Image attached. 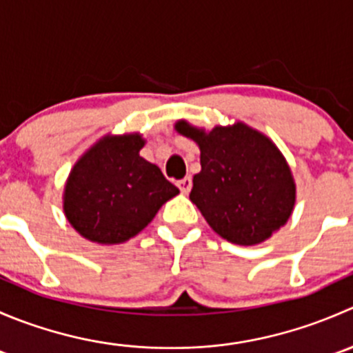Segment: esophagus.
I'll return each mask as SVG.
<instances>
[{
  "mask_svg": "<svg viewBox=\"0 0 353 353\" xmlns=\"http://www.w3.org/2000/svg\"><path fill=\"white\" fill-rule=\"evenodd\" d=\"M177 188L181 190V193L188 194L191 191V188H193V179L191 177H184V179L177 181Z\"/></svg>",
  "mask_w": 353,
  "mask_h": 353,
  "instance_id": "obj_1",
  "label": "esophagus"
}]
</instances>
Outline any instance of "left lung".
<instances>
[{
	"mask_svg": "<svg viewBox=\"0 0 353 353\" xmlns=\"http://www.w3.org/2000/svg\"><path fill=\"white\" fill-rule=\"evenodd\" d=\"M176 131L196 141L201 170L190 199L208 225L229 243L254 245L290 219L295 183L276 145L244 123L205 130L177 121Z\"/></svg>",
	"mask_w": 353,
	"mask_h": 353,
	"instance_id": "1",
	"label": "left lung"
}]
</instances>
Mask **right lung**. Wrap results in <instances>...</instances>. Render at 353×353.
Listing matches in <instances>:
<instances>
[{
  "label": "right lung",
  "mask_w": 353,
  "mask_h": 353,
  "mask_svg": "<svg viewBox=\"0 0 353 353\" xmlns=\"http://www.w3.org/2000/svg\"><path fill=\"white\" fill-rule=\"evenodd\" d=\"M140 133L108 134L78 159L68 176L63 210L85 239L119 244L154 220L179 190L162 170L140 157Z\"/></svg>",
  "instance_id": "obj_1"
}]
</instances>
